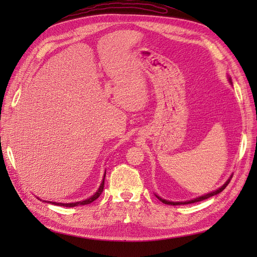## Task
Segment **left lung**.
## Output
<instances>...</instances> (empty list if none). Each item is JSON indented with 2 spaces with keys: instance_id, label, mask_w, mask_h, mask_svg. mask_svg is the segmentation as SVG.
I'll return each instance as SVG.
<instances>
[{
  "instance_id": "obj_1",
  "label": "left lung",
  "mask_w": 257,
  "mask_h": 257,
  "mask_svg": "<svg viewBox=\"0 0 257 257\" xmlns=\"http://www.w3.org/2000/svg\"><path fill=\"white\" fill-rule=\"evenodd\" d=\"M228 81H230V84H232V79H231V77H228ZM232 176L233 174H231L230 176V178H228L227 180H226V182L222 185V187H220L219 189H216V190H214V191H212V192H210V193H206V194H203V195H201V196H198V198H195V199H192V200H189V201H182V202H173V201H168V200H166V199H162L161 196H159V195H157L156 194V196L158 199H159L162 203H165V204H169V205H181V204H190V203H194V202H199V201H203V200H205V199H209V198H211V196H213V195H216V194H219L220 192H222L223 190H224L225 188H226V185L230 183V181H231V179H232Z\"/></svg>"
}]
</instances>
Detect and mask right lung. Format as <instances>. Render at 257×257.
I'll list each match as a JSON object with an SVG mask.
<instances>
[{"label": "right lung", "mask_w": 257, "mask_h": 257, "mask_svg": "<svg viewBox=\"0 0 257 257\" xmlns=\"http://www.w3.org/2000/svg\"><path fill=\"white\" fill-rule=\"evenodd\" d=\"M105 177H106V170L105 173H103V178H102V181L99 185V188L96 191V192L92 194L91 196H89L88 199L83 200V201H77V202H72V203H58V202H50L47 201V203H52L54 205H61V206H66V207H73V206H78V205H86V204H89L91 203L92 201H95L96 199L99 198V195L101 194L102 190H103V184H105ZM38 199V198H37ZM41 200V199H40ZM42 201V200H41ZM43 202H46V201H43Z\"/></svg>", "instance_id": "1"}]
</instances>
